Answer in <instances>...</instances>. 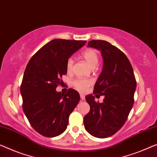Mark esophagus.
<instances>
[{"label":"esophagus","instance_id":"1","mask_svg":"<svg viewBox=\"0 0 157 157\" xmlns=\"http://www.w3.org/2000/svg\"><path fill=\"white\" fill-rule=\"evenodd\" d=\"M80 99L82 101H84V100H85V96H84L83 94H80Z\"/></svg>","mask_w":157,"mask_h":157}]
</instances>
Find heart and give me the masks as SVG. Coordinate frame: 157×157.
Instances as JSON below:
<instances>
[{
    "mask_svg": "<svg viewBox=\"0 0 157 157\" xmlns=\"http://www.w3.org/2000/svg\"><path fill=\"white\" fill-rule=\"evenodd\" d=\"M82 58L87 63L92 69H95L99 61V55L97 51L94 48H88L82 53ZM74 66V60L72 58H69L66 62V68L68 72L72 71ZM74 87L79 92H85L90 85H92V80L89 79H77L72 82Z\"/></svg>",
    "mask_w": 157,
    "mask_h": 157,
    "instance_id": "heart-1",
    "label": "heart"
}]
</instances>
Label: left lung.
<instances>
[{
	"label": "left lung",
	"mask_w": 157,
	"mask_h": 157,
	"mask_svg": "<svg viewBox=\"0 0 157 157\" xmlns=\"http://www.w3.org/2000/svg\"><path fill=\"white\" fill-rule=\"evenodd\" d=\"M88 46L101 51L104 65L93 94L105 97L103 103L95 101L92 94L85 97L90 111L84 117V125L92 136L106 138L127 121L134 104L136 79L127 56L116 46L104 40H92Z\"/></svg>",
	"instance_id": "1"
}]
</instances>
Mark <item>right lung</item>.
<instances>
[{"label": "right lung", "instance_id": "1", "mask_svg": "<svg viewBox=\"0 0 157 157\" xmlns=\"http://www.w3.org/2000/svg\"><path fill=\"white\" fill-rule=\"evenodd\" d=\"M86 41L56 39L45 44L32 56L25 71L20 92L23 111L32 127L44 137L62 134L80 99L79 93L69 89L57 92L67 60L85 45Z\"/></svg>", "mask_w": 157, "mask_h": 157}]
</instances>
